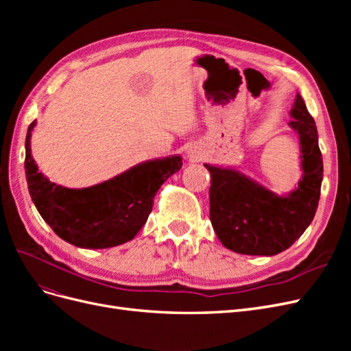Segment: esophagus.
I'll return each mask as SVG.
<instances>
[{"mask_svg": "<svg viewBox=\"0 0 351 351\" xmlns=\"http://www.w3.org/2000/svg\"><path fill=\"white\" fill-rule=\"evenodd\" d=\"M186 154H187V158L190 159V161H197V159H200L202 155H204L200 149H197L196 146H190Z\"/></svg>", "mask_w": 351, "mask_h": 351, "instance_id": "obj_1", "label": "esophagus"}]
</instances>
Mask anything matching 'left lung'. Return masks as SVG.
<instances>
[{
  "instance_id": "obj_1",
  "label": "left lung",
  "mask_w": 351,
  "mask_h": 351,
  "mask_svg": "<svg viewBox=\"0 0 351 351\" xmlns=\"http://www.w3.org/2000/svg\"><path fill=\"white\" fill-rule=\"evenodd\" d=\"M289 125L300 145L302 178L278 195L234 167L204 164L210 173L209 217L222 246L241 254L274 256L289 249L313 221L324 177L313 117L295 95Z\"/></svg>"
}]
</instances>
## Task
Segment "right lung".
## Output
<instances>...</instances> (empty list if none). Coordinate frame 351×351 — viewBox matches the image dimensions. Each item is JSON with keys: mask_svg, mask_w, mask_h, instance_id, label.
Listing matches in <instances>:
<instances>
[{"mask_svg": "<svg viewBox=\"0 0 351 351\" xmlns=\"http://www.w3.org/2000/svg\"><path fill=\"white\" fill-rule=\"evenodd\" d=\"M26 134L25 169L32 200L56 234L82 249H107L130 241L146 224L154 197L168 177L183 165L171 155L147 159L107 182L84 189H69L49 182L32 156Z\"/></svg>", "mask_w": 351, "mask_h": 351, "instance_id": "right-lung-1", "label": "right lung"}]
</instances>
